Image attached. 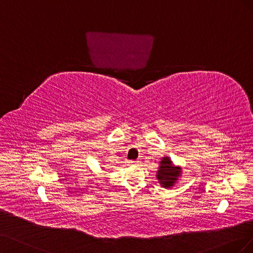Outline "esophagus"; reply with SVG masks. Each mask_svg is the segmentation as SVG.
<instances>
[{"label":"esophagus","mask_w":253,"mask_h":253,"mask_svg":"<svg viewBox=\"0 0 253 253\" xmlns=\"http://www.w3.org/2000/svg\"><path fill=\"white\" fill-rule=\"evenodd\" d=\"M129 163H130V165H138L139 161L136 160V161H131V162H129Z\"/></svg>","instance_id":"34e87169"}]
</instances>
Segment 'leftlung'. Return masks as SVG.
<instances>
[{
  "instance_id": "obj_1",
  "label": "left lung",
  "mask_w": 253,
  "mask_h": 253,
  "mask_svg": "<svg viewBox=\"0 0 253 253\" xmlns=\"http://www.w3.org/2000/svg\"><path fill=\"white\" fill-rule=\"evenodd\" d=\"M160 167L156 173L158 182L162 184L163 188H171L181 176V168L173 165L171 158L165 156L160 162Z\"/></svg>"
}]
</instances>
